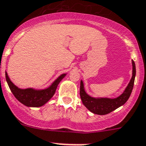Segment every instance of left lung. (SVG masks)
<instances>
[{"label":"left lung","mask_w":146,"mask_h":146,"mask_svg":"<svg viewBox=\"0 0 146 146\" xmlns=\"http://www.w3.org/2000/svg\"><path fill=\"white\" fill-rule=\"evenodd\" d=\"M136 75V66L134 60H132V77L127 87L119 97L116 98H93L88 95L85 91L84 83L83 80L80 81V95L83 105L91 112L99 115H105L113 111L121 106L124 105L129 100L133 87Z\"/></svg>","instance_id":"8db88e82"}]
</instances>
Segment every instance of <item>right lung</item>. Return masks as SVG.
Returning <instances> with one entry per match:
<instances>
[{
	"label": "right lung",
	"mask_w": 146,
	"mask_h": 146,
	"mask_svg": "<svg viewBox=\"0 0 146 146\" xmlns=\"http://www.w3.org/2000/svg\"><path fill=\"white\" fill-rule=\"evenodd\" d=\"M66 75V74L60 75L52 83L50 86L44 89H35L32 88L22 89L18 88L11 81L7 72H6V80L11 92L18 101L21 102L26 106L40 107L45 105L53 97L58 84Z\"/></svg>",
	"instance_id": "right-lung-1"
}]
</instances>
